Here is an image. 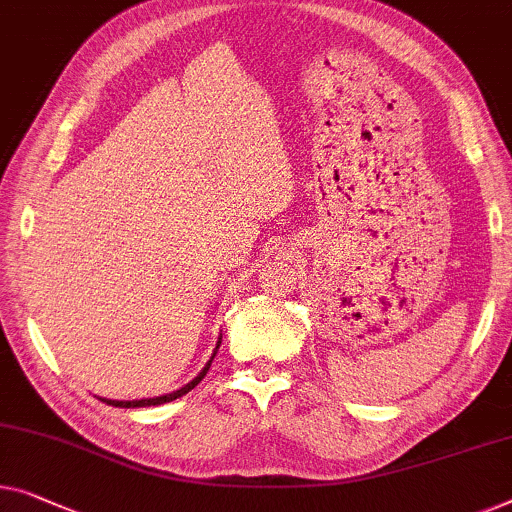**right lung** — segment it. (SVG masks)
<instances>
[{
  "instance_id": "add662e5",
  "label": "right lung",
  "mask_w": 512,
  "mask_h": 512,
  "mask_svg": "<svg viewBox=\"0 0 512 512\" xmlns=\"http://www.w3.org/2000/svg\"><path fill=\"white\" fill-rule=\"evenodd\" d=\"M219 346H221V335H219V342H217V348H214V353H212V358L207 360V365L201 369V374L196 376L194 381H189L187 385H184V388H180V390H175V392H170V395H161V397H150V399H133V402H120V399H103V397H99L101 402H106V404H113V406H120V409H133V406H159V404H166V402H173V399H177V397H182V395H187L189 390H194L198 383H201L203 379H205V374H207V369H210V365H212V360H214V355H217V351H219Z\"/></svg>"
}]
</instances>
